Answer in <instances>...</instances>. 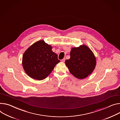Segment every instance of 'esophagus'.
Here are the masks:
<instances>
[{
  "label": "esophagus",
  "mask_w": 120,
  "mask_h": 120,
  "mask_svg": "<svg viewBox=\"0 0 120 120\" xmlns=\"http://www.w3.org/2000/svg\"><path fill=\"white\" fill-rule=\"evenodd\" d=\"M61 61L62 62H64L65 61V58H63V59H62V60H61Z\"/></svg>",
  "instance_id": "34e87169"
}]
</instances>
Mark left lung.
I'll return each mask as SVG.
<instances>
[{
	"label": "left lung",
	"mask_w": 120,
	"mask_h": 120,
	"mask_svg": "<svg viewBox=\"0 0 120 120\" xmlns=\"http://www.w3.org/2000/svg\"><path fill=\"white\" fill-rule=\"evenodd\" d=\"M70 72L79 79L86 78L95 68L96 58L92 51L86 45L73 48L70 58L66 60Z\"/></svg>",
	"instance_id": "8db88e82"
}]
</instances>
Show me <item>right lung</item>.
Listing matches in <instances>:
<instances>
[{"label": "right lung", "mask_w": 120, "mask_h": 120, "mask_svg": "<svg viewBox=\"0 0 120 120\" xmlns=\"http://www.w3.org/2000/svg\"><path fill=\"white\" fill-rule=\"evenodd\" d=\"M52 47L43 40L30 46L24 52L22 66L27 74L32 79L41 80L45 79L60 62Z\"/></svg>", "instance_id": "1"}]
</instances>
